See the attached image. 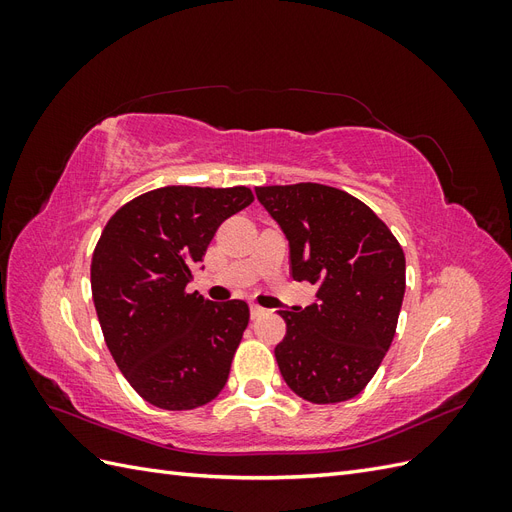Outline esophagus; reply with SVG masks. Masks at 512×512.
I'll return each instance as SVG.
<instances>
[{
  "label": "esophagus",
  "instance_id": "esophagus-1",
  "mask_svg": "<svg viewBox=\"0 0 512 512\" xmlns=\"http://www.w3.org/2000/svg\"><path fill=\"white\" fill-rule=\"evenodd\" d=\"M250 314H252V318H260L262 314H265V307H260V305L252 303V305H250Z\"/></svg>",
  "mask_w": 512,
  "mask_h": 512
}]
</instances>
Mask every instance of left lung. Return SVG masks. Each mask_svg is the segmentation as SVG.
<instances>
[{"instance_id":"left-lung-1","label":"left lung","mask_w":512,"mask_h":512,"mask_svg":"<svg viewBox=\"0 0 512 512\" xmlns=\"http://www.w3.org/2000/svg\"><path fill=\"white\" fill-rule=\"evenodd\" d=\"M290 243V275L320 284L318 303L280 312L286 335L275 359L290 389L312 404L359 395L397 329L406 256L359 198L322 183L256 188Z\"/></svg>"}]
</instances>
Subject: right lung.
I'll return each mask as SVG.
<instances>
[{
	"instance_id": "right-lung-1",
	"label": "right lung",
	"mask_w": 512,
	"mask_h": 512,
	"mask_svg": "<svg viewBox=\"0 0 512 512\" xmlns=\"http://www.w3.org/2000/svg\"><path fill=\"white\" fill-rule=\"evenodd\" d=\"M252 200L245 185H168L132 198L102 230L91 294L104 342L153 406L194 410L224 389L250 307L213 303L185 286L215 230Z\"/></svg>"
}]
</instances>
